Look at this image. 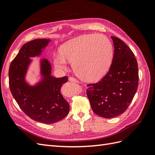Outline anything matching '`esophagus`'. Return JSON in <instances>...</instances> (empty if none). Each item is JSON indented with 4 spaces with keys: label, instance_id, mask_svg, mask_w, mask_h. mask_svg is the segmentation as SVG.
Listing matches in <instances>:
<instances>
[{
    "label": "esophagus",
    "instance_id": "1",
    "mask_svg": "<svg viewBox=\"0 0 155 155\" xmlns=\"http://www.w3.org/2000/svg\"><path fill=\"white\" fill-rule=\"evenodd\" d=\"M68 80H69L70 82H74V83L78 82V81H77V79H76V78H73V77H70V78H68Z\"/></svg>",
    "mask_w": 155,
    "mask_h": 155
}]
</instances>
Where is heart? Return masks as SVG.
Here are the masks:
<instances>
[{
    "label": "heart",
    "instance_id": "1",
    "mask_svg": "<svg viewBox=\"0 0 155 155\" xmlns=\"http://www.w3.org/2000/svg\"><path fill=\"white\" fill-rule=\"evenodd\" d=\"M59 54L54 57L56 68L64 70L71 63L74 71L82 80H99L109 71L113 55L110 40L104 35L87 34L79 36L63 43Z\"/></svg>",
    "mask_w": 155,
    "mask_h": 155
}]
</instances>
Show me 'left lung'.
I'll list each match as a JSON object with an SVG mask.
<instances>
[{
  "label": "left lung",
  "instance_id": "obj_1",
  "mask_svg": "<svg viewBox=\"0 0 155 155\" xmlns=\"http://www.w3.org/2000/svg\"><path fill=\"white\" fill-rule=\"evenodd\" d=\"M114 56L109 72L87 91L92 109L102 118L124 113L132 101L138 85V68L133 52L124 41L111 36Z\"/></svg>",
  "mask_w": 155,
  "mask_h": 155
}]
</instances>
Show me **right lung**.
<instances>
[{"label":"right lung","mask_w":155,"mask_h":155,"mask_svg":"<svg viewBox=\"0 0 155 155\" xmlns=\"http://www.w3.org/2000/svg\"><path fill=\"white\" fill-rule=\"evenodd\" d=\"M51 41L37 39L23 45L9 68V85L12 96L25 113L41 123L51 124L61 120L69 112L70 106L61 93V88L67 82L68 77L51 76V65L43 56ZM37 60L39 63V79L30 84L26 79L31 65Z\"/></svg>","instance_id":"right-lung-1"}]
</instances>
